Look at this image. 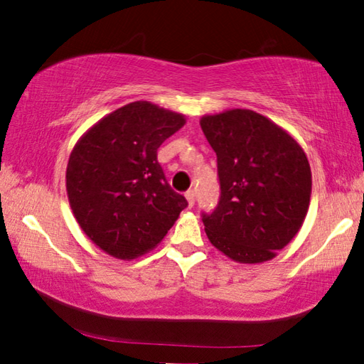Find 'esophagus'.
Masks as SVG:
<instances>
[{"instance_id": "esophagus-1", "label": "esophagus", "mask_w": 364, "mask_h": 364, "mask_svg": "<svg viewBox=\"0 0 364 364\" xmlns=\"http://www.w3.org/2000/svg\"><path fill=\"white\" fill-rule=\"evenodd\" d=\"M186 198H187V203H188V208H192L195 205V192H193V190H187Z\"/></svg>"}]
</instances>
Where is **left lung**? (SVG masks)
I'll return each mask as SVG.
<instances>
[{
	"mask_svg": "<svg viewBox=\"0 0 364 364\" xmlns=\"http://www.w3.org/2000/svg\"><path fill=\"white\" fill-rule=\"evenodd\" d=\"M218 155L220 200L203 224L214 247L240 264L277 257L301 230L311 196L302 145L264 114L247 108L200 119Z\"/></svg>",
	"mask_w": 364,
	"mask_h": 364,
	"instance_id": "1",
	"label": "left lung"
}]
</instances>
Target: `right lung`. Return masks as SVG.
Segmentation results:
<instances>
[{
	"instance_id": "1",
	"label": "right lung",
	"mask_w": 364,
	"mask_h": 364,
	"mask_svg": "<svg viewBox=\"0 0 364 364\" xmlns=\"http://www.w3.org/2000/svg\"><path fill=\"white\" fill-rule=\"evenodd\" d=\"M187 123L182 113L131 102L82 134L65 186L76 222L108 256L136 259L161 243L187 200L166 182L156 151Z\"/></svg>"
}]
</instances>
